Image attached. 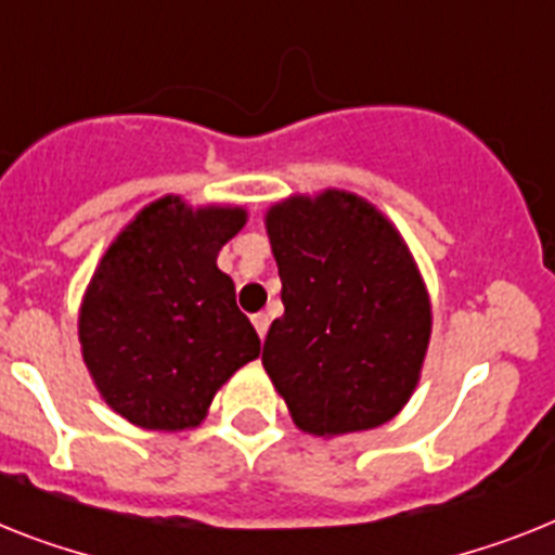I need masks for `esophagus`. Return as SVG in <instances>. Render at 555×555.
<instances>
[{
    "instance_id": "34e87169",
    "label": "esophagus",
    "mask_w": 555,
    "mask_h": 555,
    "mask_svg": "<svg viewBox=\"0 0 555 555\" xmlns=\"http://www.w3.org/2000/svg\"><path fill=\"white\" fill-rule=\"evenodd\" d=\"M250 321H254V327H256V333H259V338H264V335H268V327H270L268 313H256Z\"/></svg>"
}]
</instances>
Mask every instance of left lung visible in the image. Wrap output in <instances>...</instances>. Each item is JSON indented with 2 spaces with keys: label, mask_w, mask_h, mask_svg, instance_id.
I'll return each mask as SVG.
<instances>
[{
  "label": "left lung",
  "mask_w": 555,
  "mask_h": 555,
  "mask_svg": "<svg viewBox=\"0 0 555 555\" xmlns=\"http://www.w3.org/2000/svg\"><path fill=\"white\" fill-rule=\"evenodd\" d=\"M285 315L262 364L296 426L347 435L392 421L421 378L431 333L423 279L384 214L347 191L268 214Z\"/></svg>",
  "instance_id": "8db88e82"
}]
</instances>
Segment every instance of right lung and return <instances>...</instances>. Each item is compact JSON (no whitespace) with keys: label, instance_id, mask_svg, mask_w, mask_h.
Wrapping results in <instances>:
<instances>
[{"label":"right lung","instance_id":"add662e5","mask_svg":"<svg viewBox=\"0 0 555 555\" xmlns=\"http://www.w3.org/2000/svg\"><path fill=\"white\" fill-rule=\"evenodd\" d=\"M242 208L163 197L112 242L83 296L78 338L104 400L143 428L197 426L214 392L259 356L217 254Z\"/></svg>","mask_w":555,"mask_h":555}]
</instances>
